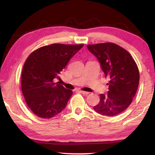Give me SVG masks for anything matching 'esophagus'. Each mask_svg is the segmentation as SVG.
I'll return each instance as SVG.
<instances>
[{"label": "esophagus", "instance_id": "esophagus-1", "mask_svg": "<svg viewBox=\"0 0 155 155\" xmlns=\"http://www.w3.org/2000/svg\"><path fill=\"white\" fill-rule=\"evenodd\" d=\"M80 92L83 94V95H88L89 94V92H87V91H80Z\"/></svg>", "mask_w": 155, "mask_h": 155}]
</instances>
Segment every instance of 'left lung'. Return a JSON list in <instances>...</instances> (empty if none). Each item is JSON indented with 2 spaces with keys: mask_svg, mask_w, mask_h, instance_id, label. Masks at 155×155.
Listing matches in <instances>:
<instances>
[{
  "mask_svg": "<svg viewBox=\"0 0 155 155\" xmlns=\"http://www.w3.org/2000/svg\"><path fill=\"white\" fill-rule=\"evenodd\" d=\"M87 47L110 79L108 93L100 95L99 103L94 109L107 116L118 115L130 105L137 91L140 82L137 64L127 50L114 43L88 44Z\"/></svg>",
  "mask_w": 155,
  "mask_h": 155,
  "instance_id": "obj_1",
  "label": "left lung"
}]
</instances>
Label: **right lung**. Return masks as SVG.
<instances>
[{"label": "right lung", "instance_id": "obj_1", "mask_svg": "<svg viewBox=\"0 0 155 155\" xmlns=\"http://www.w3.org/2000/svg\"><path fill=\"white\" fill-rule=\"evenodd\" d=\"M83 44H52L29 54L23 66L21 87L28 107L41 118H52L66 106L72 91L54 83L70 59Z\"/></svg>", "mask_w": 155, "mask_h": 155}]
</instances>
